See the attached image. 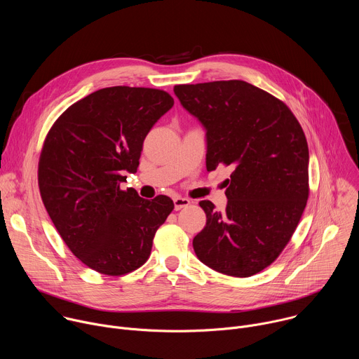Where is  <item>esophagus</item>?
<instances>
[{"mask_svg":"<svg viewBox=\"0 0 359 359\" xmlns=\"http://www.w3.org/2000/svg\"><path fill=\"white\" fill-rule=\"evenodd\" d=\"M173 203H175V210H182V208H186L190 205V200L189 198H184V197H175L173 198Z\"/></svg>","mask_w":359,"mask_h":359,"instance_id":"1","label":"esophagus"}]
</instances>
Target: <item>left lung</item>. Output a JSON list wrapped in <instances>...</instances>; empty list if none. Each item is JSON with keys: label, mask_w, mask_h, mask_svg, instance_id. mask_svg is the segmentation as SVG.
I'll use <instances>...</instances> for the list:
<instances>
[{"label": "left lung", "mask_w": 359, "mask_h": 359, "mask_svg": "<svg viewBox=\"0 0 359 359\" xmlns=\"http://www.w3.org/2000/svg\"><path fill=\"white\" fill-rule=\"evenodd\" d=\"M173 91L207 131V170L232 168L225 211L200 201L207 222L194 236V252L219 273L252 276L276 261L304 211V133L283 101L243 80L177 84Z\"/></svg>", "instance_id": "8db88e82"}]
</instances>
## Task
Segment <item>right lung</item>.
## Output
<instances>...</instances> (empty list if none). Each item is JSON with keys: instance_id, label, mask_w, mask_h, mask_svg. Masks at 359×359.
I'll list each match as a JSON object with an SVG mask.
<instances>
[{"instance_id": "obj_1", "label": "right lung", "mask_w": 359, "mask_h": 359, "mask_svg": "<svg viewBox=\"0 0 359 359\" xmlns=\"http://www.w3.org/2000/svg\"><path fill=\"white\" fill-rule=\"evenodd\" d=\"M158 88L115 86L72 104L49 130L38 165L45 208L76 258L107 276L142 266L175 208L119 187L140 166L144 140L173 107Z\"/></svg>"}]
</instances>
